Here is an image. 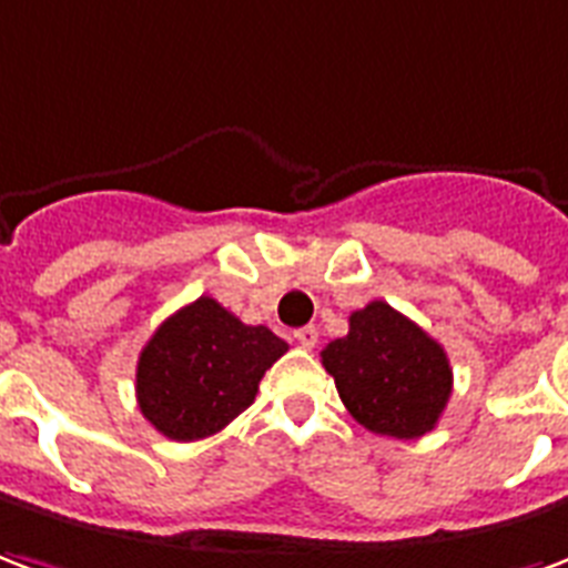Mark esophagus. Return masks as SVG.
<instances>
[{
	"label": "esophagus",
	"mask_w": 568,
	"mask_h": 568,
	"mask_svg": "<svg viewBox=\"0 0 568 568\" xmlns=\"http://www.w3.org/2000/svg\"><path fill=\"white\" fill-rule=\"evenodd\" d=\"M293 338H296V345L308 347V351H312V347L317 345V329H314V326H302V329H296V333H293Z\"/></svg>",
	"instance_id": "esophagus-1"
}]
</instances>
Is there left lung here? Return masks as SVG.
<instances>
[{
    "instance_id": "left-lung-1",
    "label": "left lung",
    "mask_w": 568,
    "mask_h": 568,
    "mask_svg": "<svg viewBox=\"0 0 568 568\" xmlns=\"http://www.w3.org/2000/svg\"><path fill=\"white\" fill-rule=\"evenodd\" d=\"M321 359L351 417L375 436H426L454 390L445 347L381 300L351 314L347 335L329 342Z\"/></svg>"
}]
</instances>
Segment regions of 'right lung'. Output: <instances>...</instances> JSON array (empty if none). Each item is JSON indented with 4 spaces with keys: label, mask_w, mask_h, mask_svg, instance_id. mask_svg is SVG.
Wrapping results in <instances>:
<instances>
[{
    "label": "right lung",
    "mask_w": 568,
    "mask_h": 568,
    "mask_svg": "<svg viewBox=\"0 0 568 568\" xmlns=\"http://www.w3.org/2000/svg\"><path fill=\"white\" fill-rule=\"evenodd\" d=\"M287 354L268 326L242 324L211 296L169 314L135 366L144 420L172 442H199L254 403L260 378Z\"/></svg>",
    "instance_id": "right-lung-1"
}]
</instances>
